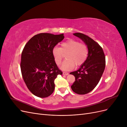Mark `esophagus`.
I'll return each instance as SVG.
<instances>
[{
    "label": "esophagus",
    "instance_id": "esophagus-1",
    "mask_svg": "<svg viewBox=\"0 0 127 127\" xmlns=\"http://www.w3.org/2000/svg\"><path fill=\"white\" fill-rule=\"evenodd\" d=\"M63 75H66V76H67V75H68V74H69V73L68 72H63Z\"/></svg>",
    "mask_w": 127,
    "mask_h": 127
}]
</instances>
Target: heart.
Wrapping results in <instances>:
<instances>
[{
  "mask_svg": "<svg viewBox=\"0 0 127 127\" xmlns=\"http://www.w3.org/2000/svg\"><path fill=\"white\" fill-rule=\"evenodd\" d=\"M66 54L67 59L60 68L64 70H69L74 68L75 64L78 67L85 63L88 56V49L86 44L72 39L63 42L61 48L56 47L52 49V55L58 65L60 64Z\"/></svg>",
  "mask_w": 127,
  "mask_h": 127,
  "instance_id": "1",
  "label": "heart"
}]
</instances>
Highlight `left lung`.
Returning <instances> with one entry per match:
<instances>
[{"instance_id":"1","label":"left lung","mask_w":127,"mask_h":127,"mask_svg":"<svg viewBox=\"0 0 127 127\" xmlns=\"http://www.w3.org/2000/svg\"><path fill=\"white\" fill-rule=\"evenodd\" d=\"M83 40L88 49L86 61L79 69L70 72L75 77L71 88L78 94H86L96 86L105 67V57L103 49L96 42L81 33L73 34Z\"/></svg>"}]
</instances>
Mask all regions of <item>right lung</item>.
<instances>
[{
    "mask_svg": "<svg viewBox=\"0 0 127 127\" xmlns=\"http://www.w3.org/2000/svg\"><path fill=\"white\" fill-rule=\"evenodd\" d=\"M64 39V34L43 33L33 36L23 50L21 69L24 81L37 97H48L54 91L55 79L62 75L52 55V49Z\"/></svg>",
    "mask_w": 127,
    "mask_h": 127,
    "instance_id": "add662e5",
    "label": "right lung"
}]
</instances>
